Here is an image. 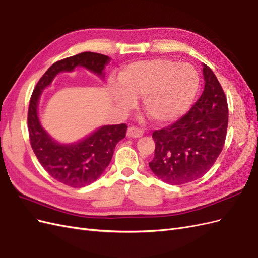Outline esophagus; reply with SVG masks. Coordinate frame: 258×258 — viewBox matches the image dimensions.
<instances>
[{
	"instance_id": "34e87169",
	"label": "esophagus",
	"mask_w": 258,
	"mask_h": 258,
	"mask_svg": "<svg viewBox=\"0 0 258 258\" xmlns=\"http://www.w3.org/2000/svg\"><path fill=\"white\" fill-rule=\"evenodd\" d=\"M143 134L144 132L141 128L134 127V126L129 127L127 130V137H129V138H140L143 136Z\"/></svg>"
}]
</instances>
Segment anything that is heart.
Wrapping results in <instances>:
<instances>
[{
	"label": "heart",
	"mask_w": 258,
	"mask_h": 258,
	"mask_svg": "<svg viewBox=\"0 0 258 258\" xmlns=\"http://www.w3.org/2000/svg\"><path fill=\"white\" fill-rule=\"evenodd\" d=\"M199 76L190 64L169 59L132 62L119 73V83L110 80L116 103L124 108L142 97L146 114L160 123L174 121L188 111L196 96Z\"/></svg>",
	"instance_id": "b5f03b06"
}]
</instances>
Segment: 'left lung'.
<instances>
[{"label": "left lung", "instance_id": "left-lung-1", "mask_svg": "<svg viewBox=\"0 0 258 258\" xmlns=\"http://www.w3.org/2000/svg\"><path fill=\"white\" fill-rule=\"evenodd\" d=\"M205 89L189 112L174 123L153 132L155 155L148 162L153 173L171 185L204 176L225 144L228 105L222 86L204 64Z\"/></svg>", "mask_w": 258, "mask_h": 258}]
</instances>
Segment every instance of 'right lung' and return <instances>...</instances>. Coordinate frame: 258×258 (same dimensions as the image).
<instances>
[{"label":"right lung","instance_id":"add662e5","mask_svg":"<svg viewBox=\"0 0 258 258\" xmlns=\"http://www.w3.org/2000/svg\"><path fill=\"white\" fill-rule=\"evenodd\" d=\"M110 61L111 58L105 54L86 51L54 62L37 82L30 99L28 128L35 156L51 177L75 188L93 183L104 172L116 144L126 137L127 124H107L79 142L60 144L43 129L37 115L38 101L42 91L58 73L71 72L81 66L103 79V70Z\"/></svg>","mask_w":258,"mask_h":258}]
</instances>
